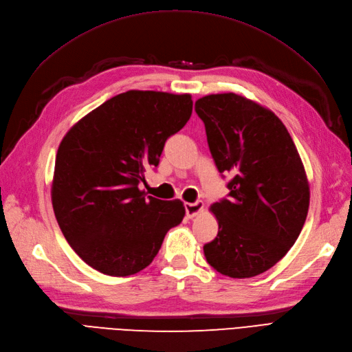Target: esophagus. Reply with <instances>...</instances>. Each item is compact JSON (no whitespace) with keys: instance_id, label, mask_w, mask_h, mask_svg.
<instances>
[{"instance_id":"esophagus-1","label":"esophagus","mask_w":352,"mask_h":352,"mask_svg":"<svg viewBox=\"0 0 352 352\" xmlns=\"http://www.w3.org/2000/svg\"><path fill=\"white\" fill-rule=\"evenodd\" d=\"M202 210H204V202H202V201L186 202V204H185V211H186V216L189 219L198 216Z\"/></svg>"}]
</instances>
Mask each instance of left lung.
<instances>
[{"instance_id":"1","label":"left lung","mask_w":352,"mask_h":352,"mask_svg":"<svg viewBox=\"0 0 352 352\" xmlns=\"http://www.w3.org/2000/svg\"><path fill=\"white\" fill-rule=\"evenodd\" d=\"M195 111L217 170L232 176L229 199L210 208L219 233L204 255L221 274L254 278L282 260L302 230L310 206L304 164L279 117L257 102L211 94Z\"/></svg>"}]
</instances>
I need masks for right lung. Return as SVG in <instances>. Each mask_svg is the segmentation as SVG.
Listing matches in <instances>:
<instances>
[{"label": "right lung", "instance_id": "add662e5", "mask_svg": "<svg viewBox=\"0 0 352 352\" xmlns=\"http://www.w3.org/2000/svg\"><path fill=\"white\" fill-rule=\"evenodd\" d=\"M190 114L189 94L127 91L88 113L63 138L52 208L66 241L92 269L109 276L144 270L167 230L184 220L182 201L146 197L140 184Z\"/></svg>", "mask_w": 352, "mask_h": 352}]
</instances>
